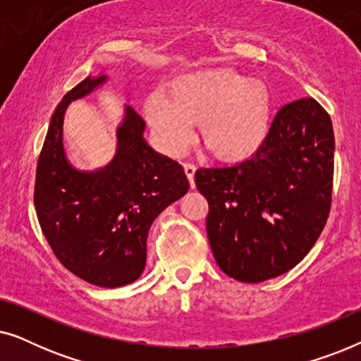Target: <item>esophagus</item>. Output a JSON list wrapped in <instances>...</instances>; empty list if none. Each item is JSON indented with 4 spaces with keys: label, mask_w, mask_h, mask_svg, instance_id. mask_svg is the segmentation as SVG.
<instances>
[{
    "label": "esophagus",
    "mask_w": 361,
    "mask_h": 361,
    "mask_svg": "<svg viewBox=\"0 0 361 361\" xmlns=\"http://www.w3.org/2000/svg\"><path fill=\"white\" fill-rule=\"evenodd\" d=\"M195 164L194 162H184V171H185V176H187V179H189V182H190V187L192 189H194L195 187V184H194V176H195Z\"/></svg>",
    "instance_id": "obj_1"
}]
</instances>
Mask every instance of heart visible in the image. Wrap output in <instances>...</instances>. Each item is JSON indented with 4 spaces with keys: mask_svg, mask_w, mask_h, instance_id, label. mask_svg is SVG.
<instances>
[{
    "mask_svg": "<svg viewBox=\"0 0 361 361\" xmlns=\"http://www.w3.org/2000/svg\"><path fill=\"white\" fill-rule=\"evenodd\" d=\"M147 120L171 152L185 149L199 123L200 141L220 159L255 154L271 126V95L256 78L230 68H207L177 77L151 93Z\"/></svg>",
    "mask_w": 361,
    "mask_h": 361,
    "instance_id": "obj_1",
    "label": "heart"
}]
</instances>
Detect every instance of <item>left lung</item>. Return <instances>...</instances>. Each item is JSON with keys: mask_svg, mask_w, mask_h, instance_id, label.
Segmentation results:
<instances>
[{"mask_svg": "<svg viewBox=\"0 0 361 361\" xmlns=\"http://www.w3.org/2000/svg\"><path fill=\"white\" fill-rule=\"evenodd\" d=\"M334 130L314 98L286 103L263 145L231 167H200L207 236L226 276L263 283L288 273L322 233L332 205Z\"/></svg>", "mask_w": 361, "mask_h": 361, "instance_id": "obj_1", "label": "left lung"}]
</instances>
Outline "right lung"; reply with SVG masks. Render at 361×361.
<instances>
[{
	"label": "right lung",
	"instance_id": "add662e5",
	"mask_svg": "<svg viewBox=\"0 0 361 361\" xmlns=\"http://www.w3.org/2000/svg\"><path fill=\"white\" fill-rule=\"evenodd\" d=\"M105 80L87 77L54 111L39 154L34 205L47 243L66 268L100 288H120L140 278L146 238L157 215L189 190L179 162L142 137L146 121L130 106L118 130V151L105 169L78 172L62 146V123L72 100Z\"/></svg>",
	"mask_w": 361,
	"mask_h": 361
}]
</instances>
